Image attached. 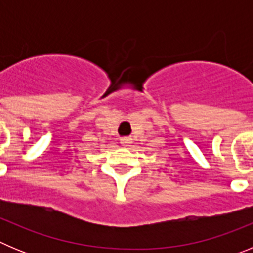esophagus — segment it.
Instances as JSON below:
<instances>
[{
	"label": "esophagus",
	"instance_id": "34e87169",
	"mask_svg": "<svg viewBox=\"0 0 253 253\" xmlns=\"http://www.w3.org/2000/svg\"><path fill=\"white\" fill-rule=\"evenodd\" d=\"M120 143H122L123 146H129L130 139H129V138H122V139H120Z\"/></svg>",
	"mask_w": 253,
	"mask_h": 253
}]
</instances>
